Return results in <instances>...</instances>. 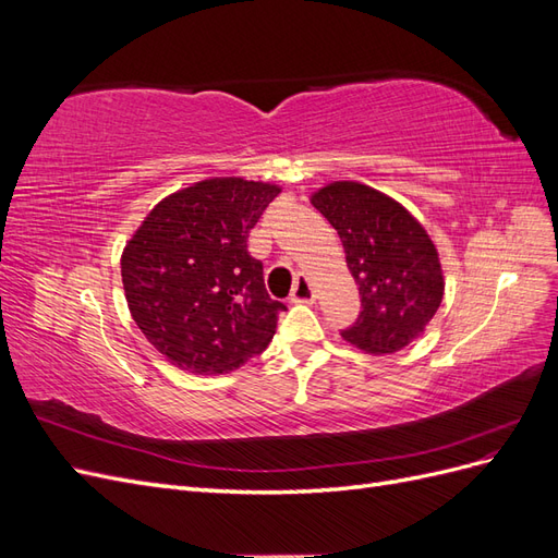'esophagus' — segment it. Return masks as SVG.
I'll return each instance as SVG.
<instances>
[{"mask_svg": "<svg viewBox=\"0 0 558 558\" xmlns=\"http://www.w3.org/2000/svg\"><path fill=\"white\" fill-rule=\"evenodd\" d=\"M316 295H314V286L310 281V277L300 275L295 279V286H293V293H291V302H314Z\"/></svg>", "mask_w": 558, "mask_h": 558, "instance_id": "34e87169", "label": "esophagus"}]
</instances>
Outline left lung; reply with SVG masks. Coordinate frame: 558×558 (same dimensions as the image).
<instances>
[{
    "instance_id": "8db88e82",
    "label": "left lung",
    "mask_w": 558,
    "mask_h": 558,
    "mask_svg": "<svg viewBox=\"0 0 558 558\" xmlns=\"http://www.w3.org/2000/svg\"><path fill=\"white\" fill-rule=\"evenodd\" d=\"M312 205L337 230L359 286L361 314L342 337L365 353H396L442 305L445 275L430 234L400 202L359 181H332Z\"/></svg>"
}]
</instances>
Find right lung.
<instances>
[{
  "instance_id": "add662e5",
  "label": "right lung",
  "mask_w": 558,
  "mask_h": 558,
  "mask_svg": "<svg viewBox=\"0 0 558 558\" xmlns=\"http://www.w3.org/2000/svg\"><path fill=\"white\" fill-rule=\"evenodd\" d=\"M279 185L216 177L160 199L121 256L130 314L162 356L193 375L238 369L269 344L286 307L265 291L251 228Z\"/></svg>"
}]
</instances>
